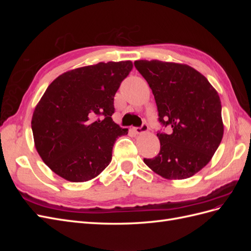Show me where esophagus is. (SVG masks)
Segmentation results:
<instances>
[{
    "label": "esophagus",
    "mask_w": 251,
    "mask_h": 251,
    "mask_svg": "<svg viewBox=\"0 0 251 251\" xmlns=\"http://www.w3.org/2000/svg\"><path fill=\"white\" fill-rule=\"evenodd\" d=\"M132 130H133V132H135L136 134H141V133H144V132H148L149 126H148L147 124H142L141 126H139V127H133Z\"/></svg>",
    "instance_id": "esophagus-1"
}]
</instances>
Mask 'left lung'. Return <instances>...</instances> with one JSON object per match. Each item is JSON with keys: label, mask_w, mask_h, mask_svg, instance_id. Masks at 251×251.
Segmentation results:
<instances>
[{"label": "left lung", "mask_w": 251, "mask_h": 251, "mask_svg": "<svg viewBox=\"0 0 251 251\" xmlns=\"http://www.w3.org/2000/svg\"><path fill=\"white\" fill-rule=\"evenodd\" d=\"M136 69L154 94L159 123L170 126L158 132L160 151L144 158L149 168L170 180L194 176L206 165L223 138L222 105L207 78L184 64L136 60Z\"/></svg>", "instance_id": "1"}]
</instances>
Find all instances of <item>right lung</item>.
I'll return each mask as SVG.
<instances>
[{
	"instance_id": "right-lung-1",
	"label": "right lung",
	"mask_w": 251,
	"mask_h": 251,
	"mask_svg": "<svg viewBox=\"0 0 251 251\" xmlns=\"http://www.w3.org/2000/svg\"><path fill=\"white\" fill-rule=\"evenodd\" d=\"M132 68L131 60L77 68L45 91L31 120L34 146L59 177L89 181L111 162L116 138L127 134L112 119L114 96Z\"/></svg>"
}]
</instances>
